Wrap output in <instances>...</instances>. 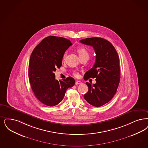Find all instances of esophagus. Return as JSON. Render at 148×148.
I'll list each match as a JSON object with an SVG mask.
<instances>
[{"instance_id":"34e87169","label":"esophagus","mask_w":148,"mask_h":148,"mask_svg":"<svg viewBox=\"0 0 148 148\" xmlns=\"http://www.w3.org/2000/svg\"><path fill=\"white\" fill-rule=\"evenodd\" d=\"M82 82H80V81H76L75 82V85H79V84H81Z\"/></svg>"}]
</instances>
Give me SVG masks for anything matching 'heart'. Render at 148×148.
Returning a JSON list of instances; mask_svg holds the SVG:
<instances>
[{
    "label": "heart",
    "mask_w": 148,
    "mask_h": 148,
    "mask_svg": "<svg viewBox=\"0 0 148 148\" xmlns=\"http://www.w3.org/2000/svg\"><path fill=\"white\" fill-rule=\"evenodd\" d=\"M77 52L78 53L80 58H82L84 56H89V52L88 51L86 50V49H85V48L83 47H79L77 48ZM66 56V52H65L64 53L63 56V60H64L65 59V57ZM73 74L75 75V76H77L78 75V73L76 72V71H74L73 73Z\"/></svg>",
    "instance_id": "b5f03b06"
}]
</instances>
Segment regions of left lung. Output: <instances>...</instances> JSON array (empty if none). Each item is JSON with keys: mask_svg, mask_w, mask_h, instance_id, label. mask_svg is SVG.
I'll use <instances>...</instances> for the list:
<instances>
[{"mask_svg": "<svg viewBox=\"0 0 148 148\" xmlns=\"http://www.w3.org/2000/svg\"><path fill=\"white\" fill-rule=\"evenodd\" d=\"M80 42L93 47L96 53L94 65L85 73L84 79L95 77L96 83H86L89 90L84 97L94 106H102L112 99L118 88L121 77L118 53L111 42L101 37L86 38Z\"/></svg>", "mask_w": 148, "mask_h": 148, "instance_id": "1", "label": "left lung"}]
</instances>
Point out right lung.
I'll list each match as a JSON object with an SVG mask.
<instances>
[{"instance_id": "1", "label": "right lung", "mask_w": 148, "mask_h": 148, "mask_svg": "<svg viewBox=\"0 0 148 148\" xmlns=\"http://www.w3.org/2000/svg\"><path fill=\"white\" fill-rule=\"evenodd\" d=\"M71 45L65 38L49 36L31 53L29 66L31 87L36 98L46 106L58 105L63 99L66 90L75 84L72 77L58 81L54 73L62 66L63 56Z\"/></svg>"}]
</instances>
